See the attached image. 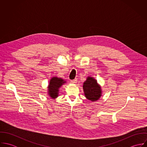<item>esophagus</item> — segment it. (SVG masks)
<instances>
[{
    "label": "esophagus",
    "mask_w": 147,
    "mask_h": 147,
    "mask_svg": "<svg viewBox=\"0 0 147 147\" xmlns=\"http://www.w3.org/2000/svg\"><path fill=\"white\" fill-rule=\"evenodd\" d=\"M77 79L76 78H75V79H74V80H71V82L72 83H77Z\"/></svg>",
    "instance_id": "34e87169"
}]
</instances>
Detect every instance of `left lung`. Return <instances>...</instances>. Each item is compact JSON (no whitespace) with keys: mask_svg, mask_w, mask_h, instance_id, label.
I'll list each match as a JSON object with an SVG mask.
<instances>
[{"mask_svg":"<svg viewBox=\"0 0 147 147\" xmlns=\"http://www.w3.org/2000/svg\"><path fill=\"white\" fill-rule=\"evenodd\" d=\"M83 89L86 98L90 101H96L101 96V86L92 77H88L83 84Z\"/></svg>","mask_w":147,"mask_h":147,"instance_id":"obj_1","label":"left lung"}]
</instances>
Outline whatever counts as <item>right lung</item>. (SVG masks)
<instances>
[{"label": "right lung", "mask_w": 147, "mask_h": 147, "mask_svg": "<svg viewBox=\"0 0 147 147\" xmlns=\"http://www.w3.org/2000/svg\"><path fill=\"white\" fill-rule=\"evenodd\" d=\"M65 83L61 78H58L57 77H53L50 81L49 88V95L52 98H56L58 96L59 89V88Z\"/></svg>", "instance_id": "1"}]
</instances>
